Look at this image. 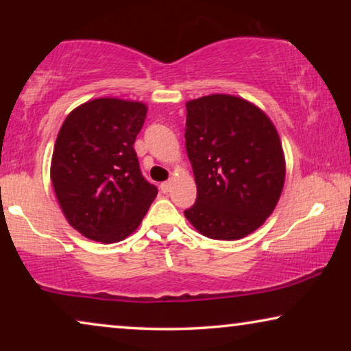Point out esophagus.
<instances>
[{"label": "esophagus", "instance_id": "obj_1", "mask_svg": "<svg viewBox=\"0 0 351 351\" xmlns=\"http://www.w3.org/2000/svg\"><path fill=\"white\" fill-rule=\"evenodd\" d=\"M160 190L162 191V193H167V191L171 190V182H162V184L160 185Z\"/></svg>", "mask_w": 351, "mask_h": 351}]
</instances>
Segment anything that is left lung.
<instances>
[{
	"label": "left lung",
	"mask_w": 351,
	"mask_h": 351,
	"mask_svg": "<svg viewBox=\"0 0 351 351\" xmlns=\"http://www.w3.org/2000/svg\"><path fill=\"white\" fill-rule=\"evenodd\" d=\"M186 155L198 193L184 210L213 239L244 238L276 208L286 165L270 118L247 100L213 94L186 102Z\"/></svg>",
	"instance_id": "left-lung-1"
}]
</instances>
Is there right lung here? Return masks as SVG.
I'll return each mask as SVG.
<instances>
[{
    "label": "right lung",
    "instance_id": "1",
    "mask_svg": "<svg viewBox=\"0 0 351 351\" xmlns=\"http://www.w3.org/2000/svg\"><path fill=\"white\" fill-rule=\"evenodd\" d=\"M145 117L142 102L104 97L80 105L62 124L52 186L69 223L93 241L128 238L156 198L134 150Z\"/></svg>",
    "mask_w": 351,
    "mask_h": 351
}]
</instances>
